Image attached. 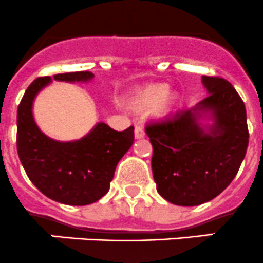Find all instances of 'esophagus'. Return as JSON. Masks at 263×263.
I'll list each match as a JSON object with an SVG mask.
<instances>
[{"instance_id": "34e87169", "label": "esophagus", "mask_w": 263, "mask_h": 263, "mask_svg": "<svg viewBox=\"0 0 263 263\" xmlns=\"http://www.w3.org/2000/svg\"><path fill=\"white\" fill-rule=\"evenodd\" d=\"M144 135H145L144 129H143L142 126H135V130H134L135 139H142V138L144 137Z\"/></svg>"}]
</instances>
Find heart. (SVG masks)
I'll return each mask as SVG.
<instances>
[{"label":"heart","instance_id":"1","mask_svg":"<svg viewBox=\"0 0 263 263\" xmlns=\"http://www.w3.org/2000/svg\"><path fill=\"white\" fill-rule=\"evenodd\" d=\"M126 108L134 112H143L152 108V114L157 119H167L179 110L181 105V95L166 82H153L133 89L124 100Z\"/></svg>","mask_w":263,"mask_h":263}]
</instances>
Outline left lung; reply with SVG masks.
Masks as SVG:
<instances>
[{
	"label": "left lung",
	"instance_id": "1",
	"mask_svg": "<svg viewBox=\"0 0 263 263\" xmlns=\"http://www.w3.org/2000/svg\"><path fill=\"white\" fill-rule=\"evenodd\" d=\"M202 83L209 93L204 100L145 128L157 192L176 206H198L219 196L248 147L246 106L235 88L217 77L204 75Z\"/></svg>",
	"mask_w": 263,
	"mask_h": 263
}]
</instances>
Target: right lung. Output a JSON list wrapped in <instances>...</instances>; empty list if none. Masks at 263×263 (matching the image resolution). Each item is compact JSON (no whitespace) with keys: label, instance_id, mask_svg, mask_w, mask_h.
Listing matches in <instances>:
<instances>
[{"label":"right lung","instance_id":"1","mask_svg":"<svg viewBox=\"0 0 263 263\" xmlns=\"http://www.w3.org/2000/svg\"><path fill=\"white\" fill-rule=\"evenodd\" d=\"M93 77L89 71H77L38 78L17 108V153L28 178L44 196L69 206L95 203L107 193L119 161L134 142V126L116 132L97 123L80 139L60 142L38 128L33 102L52 80L87 83Z\"/></svg>","mask_w":263,"mask_h":263}]
</instances>
